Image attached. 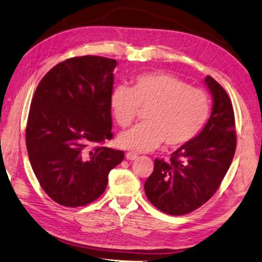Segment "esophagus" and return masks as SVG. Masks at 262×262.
<instances>
[{"mask_svg":"<svg viewBox=\"0 0 262 262\" xmlns=\"http://www.w3.org/2000/svg\"><path fill=\"white\" fill-rule=\"evenodd\" d=\"M125 158H126L127 160L132 161V160H136L137 158H138V154H137V153H134V152H127V153L125 154Z\"/></svg>","mask_w":262,"mask_h":262,"instance_id":"esophagus-1","label":"esophagus"}]
</instances>
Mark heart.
<instances>
[{
    "label": "heart",
    "mask_w": 262,
    "mask_h": 262,
    "mask_svg": "<svg viewBox=\"0 0 262 262\" xmlns=\"http://www.w3.org/2000/svg\"><path fill=\"white\" fill-rule=\"evenodd\" d=\"M109 103L121 127L135 121L139 108H149L145 123L123 132L117 139L121 147L137 152L152 151L162 141L168 148L183 146L200 134L211 111L207 93L161 72L137 75L131 88L118 85Z\"/></svg>",
    "instance_id": "b5f03b06"
}]
</instances>
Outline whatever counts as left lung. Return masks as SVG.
<instances>
[{
	"mask_svg": "<svg viewBox=\"0 0 262 262\" xmlns=\"http://www.w3.org/2000/svg\"><path fill=\"white\" fill-rule=\"evenodd\" d=\"M212 111L203 130L170 154V160H154L153 173L144 184L154 207L173 216L194 211L211 199L232 162L235 124L232 103L222 85L207 76Z\"/></svg>",
	"mask_w": 262,
	"mask_h": 262,
	"instance_id": "obj_1",
	"label": "left lung"
}]
</instances>
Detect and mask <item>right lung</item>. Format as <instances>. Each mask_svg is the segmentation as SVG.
<instances>
[{"mask_svg":"<svg viewBox=\"0 0 262 262\" xmlns=\"http://www.w3.org/2000/svg\"><path fill=\"white\" fill-rule=\"evenodd\" d=\"M114 59H67L41 79L30 106L27 148L30 164L54 202L75 208L92 203L106 188L123 151L96 146L113 138L110 95Z\"/></svg>","mask_w":262,"mask_h":262,"instance_id":"add662e5","label":"right lung"}]
</instances>
